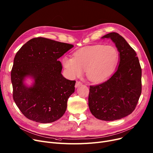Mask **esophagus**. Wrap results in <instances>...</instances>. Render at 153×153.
Segmentation results:
<instances>
[{
	"mask_svg": "<svg viewBox=\"0 0 153 153\" xmlns=\"http://www.w3.org/2000/svg\"><path fill=\"white\" fill-rule=\"evenodd\" d=\"M82 84V83L81 81H77L76 83V84H75V87H76V88H77L78 86H80V85H81Z\"/></svg>",
	"mask_w": 153,
	"mask_h": 153,
	"instance_id": "obj_1",
	"label": "esophagus"
}]
</instances>
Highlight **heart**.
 <instances>
[{
    "label": "heart",
    "instance_id": "heart-1",
    "mask_svg": "<svg viewBox=\"0 0 153 153\" xmlns=\"http://www.w3.org/2000/svg\"><path fill=\"white\" fill-rule=\"evenodd\" d=\"M119 61V52L111 45L96 44L77 51L74 57L65 56L62 64L71 77L81 76L85 70L91 82H100L108 79Z\"/></svg>",
    "mask_w": 153,
    "mask_h": 153
}]
</instances>
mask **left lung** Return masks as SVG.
<instances>
[{"label":"left lung","instance_id":"1","mask_svg":"<svg viewBox=\"0 0 153 153\" xmlns=\"http://www.w3.org/2000/svg\"><path fill=\"white\" fill-rule=\"evenodd\" d=\"M110 38L119 52L118 68L108 80L90 85L89 108L92 114L102 121H114L131 114L141 94L142 71L135 51L116 32Z\"/></svg>","mask_w":153,"mask_h":153}]
</instances>
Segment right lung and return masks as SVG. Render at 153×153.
I'll list each match as a JSON object with an SVG mask.
<instances>
[{"label":"right lung","mask_w":153,"mask_h":153,"mask_svg":"<svg viewBox=\"0 0 153 153\" xmlns=\"http://www.w3.org/2000/svg\"><path fill=\"white\" fill-rule=\"evenodd\" d=\"M73 46L39 37L30 39L17 52L11 71L13 99L30 120L49 123L65 113L76 81L63 77L58 59ZM27 76L35 79L30 88L23 82Z\"/></svg>","instance_id":"add662e5"}]
</instances>
